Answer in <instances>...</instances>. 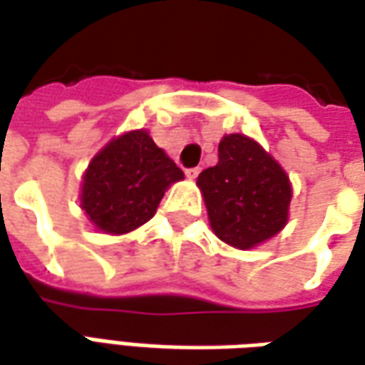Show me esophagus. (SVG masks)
Segmentation results:
<instances>
[{
  "label": "esophagus",
  "mask_w": 365,
  "mask_h": 365,
  "mask_svg": "<svg viewBox=\"0 0 365 365\" xmlns=\"http://www.w3.org/2000/svg\"><path fill=\"white\" fill-rule=\"evenodd\" d=\"M198 173H200V168H198V167L187 168V170H185V175H187V178H190V180H192V178H197Z\"/></svg>",
  "instance_id": "esophagus-1"
}]
</instances>
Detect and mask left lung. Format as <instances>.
Here are the masks:
<instances>
[{
	"instance_id": "left-lung-1",
	"label": "left lung",
	"mask_w": 365,
	"mask_h": 365,
	"mask_svg": "<svg viewBox=\"0 0 365 365\" xmlns=\"http://www.w3.org/2000/svg\"><path fill=\"white\" fill-rule=\"evenodd\" d=\"M197 185L210 226L226 245L246 250L286 226L292 198L290 178L246 135L222 137L218 163L198 175Z\"/></svg>"
}]
</instances>
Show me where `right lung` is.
I'll list each match as a JSON object with an SVG mask.
<instances>
[{"instance_id":"obj_1","label":"right lung","mask_w":365,"mask_h":365,"mask_svg":"<svg viewBox=\"0 0 365 365\" xmlns=\"http://www.w3.org/2000/svg\"><path fill=\"white\" fill-rule=\"evenodd\" d=\"M185 173L147 130H130L105 145L83 175L81 208L107 235H125L157 212L160 198Z\"/></svg>"}]
</instances>
